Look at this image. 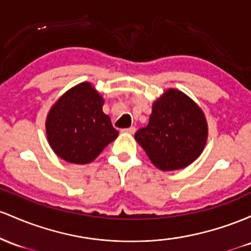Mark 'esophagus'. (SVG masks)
I'll list each match as a JSON object with an SVG mask.
<instances>
[{"label":"esophagus","instance_id":"34e87169","mask_svg":"<svg viewBox=\"0 0 251 251\" xmlns=\"http://www.w3.org/2000/svg\"><path fill=\"white\" fill-rule=\"evenodd\" d=\"M122 133H126V134H134V133H135V128H134V126H130V128L122 129Z\"/></svg>","mask_w":251,"mask_h":251}]
</instances>
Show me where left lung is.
Returning a JSON list of instances; mask_svg holds the SVG:
<instances>
[{"instance_id":"obj_1","label":"left lung","mask_w":251,"mask_h":251,"mask_svg":"<svg viewBox=\"0 0 251 251\" xmlns=\"http://www.w3.org/2000/svg\"><path fill=\"white\" fill-rule=\"evenodd\" d=\"M209 135L201 106L176 89H167L153 103L149 123L135 134L155 167L163 172L187 167L204 151Z\"/></svg>"}]
</instances>
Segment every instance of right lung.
Masks as SVG:
<instances>
[{
    "mask_svg": "<svg viewBox=\"0 0 251 251\" xmlns=\"http://www.w3.org/2000/svg\"><path fill=\"white\" fill-rule=\"evenodd\" d=\"M104 98L89 81L67 90L50 106L46 135L50 148L67 162L85 165L118 136L103 112Z\"/></svg>",
    "mask_w": 251,
    "mask_h": 251,
    "instance_id": "1",
    "label": "right lung"
}]
</instances>
